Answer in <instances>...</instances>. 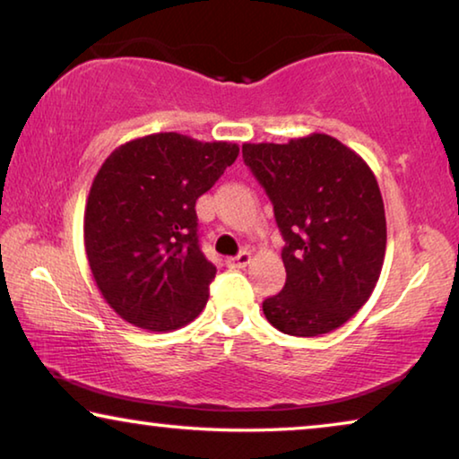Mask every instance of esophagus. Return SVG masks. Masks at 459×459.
<instances>
[{"instance_id": "34e87169", "label": "esophagus", "mask_w": 459, "mask_h": 459, "mask_svg": "<svg viewBox=\"0 0 459 459\" xmlns=\"http://www.w3.org/2000/svg\"><path fill=\"white\" fill-rule=\"evenodd\" d=\"M248 263H251V253H247V251L237 255V257L227 259V265H229L230 269H243V267L248 265Z\"/></svg>"}]
</instances>
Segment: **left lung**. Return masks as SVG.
<instances>
[{
    "mask_svg": "<svg viewBox=\"0 0 459 459\" xmlns=\"http://www.w3.org/2000/svg\"><path fill=\"white\" fill-rule=\"evenodd\" d=\"M243 158L285 238V285L263 301V314L290 336L340 328L367 304L383 269L386 219L375 174L325 134L245 143Z\"/></svg>",
    "mask_w": 459,
    "mask_h": 459,
    "instance_id": "8db88e82",
    "label": "left lung"
}]
</instances>
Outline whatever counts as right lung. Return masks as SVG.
Masks as SVG:
<instances>
[{
	"mask_svg": "<svg viewBox=\"0 0 459 459\" xmlns=\"http://www.w3.org/2000/svg\"><path fill=\"white\" fill-rule=\"evenodd\" d=\"M237 155V143L169 131L131 139L103 161L84 208V251L123 320L172 332L204 309L216 267L200 251L196 200Z\"/></svg>",
	"mask_w": 459,
	"mask_h": 459,
	"instance_id": "add662e5",
	"label": "right lung"
}]
</instances>
